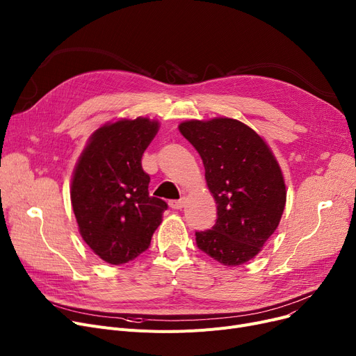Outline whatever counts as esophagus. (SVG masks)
<instances>
[{"label": "esophagus", "mask_w": 356, "mask_h": 356, "mask_svg": "<svg viewBox=\"0 0 356 356\" xmlns=\"http://www.w3.org/2000/svg\"><path fill=\"white\" fill-rule=\"evenodd\" d=\"M170 208L172 209H175V211H179V209H181V208H184V204H186V199L184 197H181V199H179V200H172L170 203Z\"/></svg>", "instance_id": "1"}]
</instances>
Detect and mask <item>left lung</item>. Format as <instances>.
Segmentation results:
<instances>
[{
    "label": "left lung",
    "instance_id": "obj_1",
    "mask_svg": "<svg viewBox=\"0 0 356 356\" xmlns=\"http://www.w3.org/2000/svg\"><path fill=\"white\" fill-rule=\"evenodd\" d=\"M179 131L199 153L216 202V223L196 232L197 247L227 267L248 263L274 234L286 207L275 156L263 137L234 118L183 121Z\"/></svg>",
    "mask_w": 356,
    "mask_h": 356
}]
</instances>
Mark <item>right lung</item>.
I'll return each mask as SVG.
<instances>
[{
  "mask_svg": "<svg viewBox=\"0 0 356 356\" xmlns=\"http://www.w3.org/2000/svg\"><path fill=\"white\" fill-rule=\"evenodd\" d=\"M160 122L121 118L93 133L74 165L70 200L79 234L105 263L125 264L143 254L167 203L148 195L141 157Z\"/></svg>",
  "mask_w": 356,
  "mask_h": 356,
  "instance_id": "right-lung-1",
  "label": "right lung"
}]
</instances>
